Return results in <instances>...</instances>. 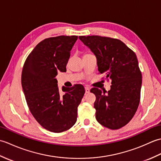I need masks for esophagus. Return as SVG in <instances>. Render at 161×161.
I'll use <instances>...</instances> for the list:
<instances>
[{
	"label": "esophagus",
	"mask_w": 161,
	"mask_h": 161,
	"mask_svg": "<svg viewBox=\"0 0 161 161\" xmlns=\"http://www.w3.org/2000/svg\"><path fill=\"white\" fill-rule=\"evenodd\" d=\"M85 91H86V93H90V88L88 87H85Z\"/></svg>",
	"instance_id": "1"
}]
</instances>
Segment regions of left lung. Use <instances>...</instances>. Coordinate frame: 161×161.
<instances>
[{
	"label": "left lung",
	"mask_w": 161,
	"mask_h": 161,
	"mask_svg": "<svg viewBox=\"0 0 161 161\" xmlns=\"http://www.w3.org/2000/svg\"><path fill=\"white\" fill-rule=\"evenodd\" d=\"M79 39L95 54L99 73H105L111 81L107 94L96 87L91 89L96 96L97 121L108 129H120L132 119L141 100L142 73L137 57L117 39L97 35Z\"/></svg>",
	"instance_id": "obj_1"
}]
</instances>
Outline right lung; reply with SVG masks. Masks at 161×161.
<instances>
[{"label":"right lung","mask_w":161,"mask_h":161,"mask_svg":"<svg viewBox=\"0 0 161 161\" xmlns=\"http://www.w3.org/2000/svg\"><path fill=\"white\" fill-rule=\"evenodd\" d=\"M77 36L50 37L37 44L24 63L21 84L29 109L39 124L51 132L66 131L77 121V107L85 93L81 84L62 87L55 77L66 72Z\"/></svg>","instance_id":"obj_1"}]
</instances>
